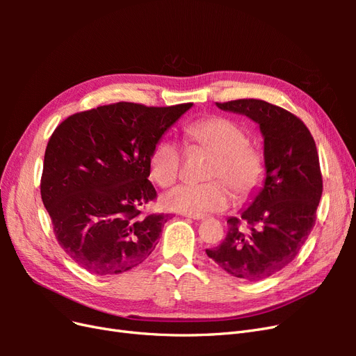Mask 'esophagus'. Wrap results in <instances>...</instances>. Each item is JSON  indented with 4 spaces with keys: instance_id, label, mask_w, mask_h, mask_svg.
Returning <instances> with one entry per match:
<instances>
[{
    "instance_id": "1",
    "label": "esophagus",
    "mask_w": 356,
    "mask_h": 356,
    "mask_svg": "<svg viewBox=\"0 0 356 356\" xmlns=\"http://www.w3.org/2000/svg\"><path fill=\"white\" fill-rule=\"evenodd\" d=\"M186 218H191V220H203L204 215L203 213H184Z\"/></svg>"
}]
</instances>
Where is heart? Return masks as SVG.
Wrapping results in <instances>:
<instances>
[{
  "label": "heart",
  "mask_w": 356,
  "mask_h": 356,
  "mask_svg": "<svg viewBox=\"0 0 356 356\" xmlns=\"http://www.w3.org/2000/svg\"><path fill=\"white\" fill-rule=\"evenodd\" d=\"M184 135L193 148L212 154L203 184L179 186L165 197L166 207L188 213L218 212L230 207L233 191L239 200L251 199L266 178V159L260 148L248 144L243 127L227 117L211 115L187 124ZM182 149L160 139L148 157V172L161 188L172 187L181 175Z\"/></svg>",
  "instance_id": "b5f03b06"
}]
</instances>
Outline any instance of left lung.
<instances>
[{
	"label": "left lung",
	"instance_id": "left-lung-1",
	"mask_svg": "<svg viewBox=\"0 0 356 356\" xmlns=\"http://www.w3.org/2000/svg\"><path fill=\"white\" fill-rule=\"evenodd\" d=\"M217 105L260 124L266 179L241 218L227 220L222 243L209 248L207 254L234 277L263 281L294 260L315 225L322 196L316 144L306 124L277 105L261 99Z\"/></svg>",
	"mask_w": 356,
	"mask_h": 356
}]
</instances>
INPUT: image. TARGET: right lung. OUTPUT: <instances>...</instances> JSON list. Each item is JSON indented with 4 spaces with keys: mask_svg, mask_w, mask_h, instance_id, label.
Listing matches in <instances>:
<instances>
[{
    "mask_svg": "<svg viewBox=\"0 0 356 356\" xmlns=\"http://www.w3.org/2000/svg\"><path fill=\"white\" fill-rule=\"evenodd\" d=\"M193 104L115 102L65 118L42 163L41 199L58 243L93 275H118L154 251L169 213H143L156 143Z\"/></svg>",
    "mask_w": 356,
    "mask_h": 356,
    "instance_id": "add662e5",
    "label": "right lung"
}]
</instances>
